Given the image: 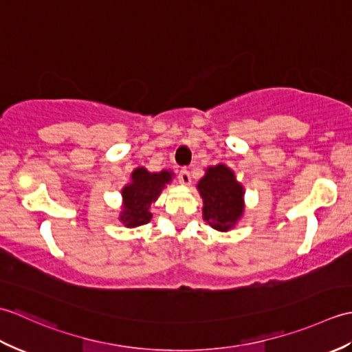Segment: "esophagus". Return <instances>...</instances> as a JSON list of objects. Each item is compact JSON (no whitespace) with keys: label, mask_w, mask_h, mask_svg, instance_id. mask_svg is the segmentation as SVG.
Instances as JSON below:
<instances>
[{"label":"esophagus","mask_w":352,"mask_h":352,"mask_svg":"<svg viewBox=\"0 0 352 352\" xmlns=\"http://www.w3.org/2000/svg\"><path fill=\"white\" fill-rule=\"evenodd\" d=\"M178 182H180L183 186L190 184V174L188 169H182L180 172H178Z\"/></svg>","instance_id":"obj_1"}]
</instances>
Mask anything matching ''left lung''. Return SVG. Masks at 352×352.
<instances>
[{"instance_id":"8db88e82","label":"left lung","mask_w":352,"mask_h":352,"mask_svg":"<svg viewBox=\"0 0 352 352\" xmlns=\"http://www.w3.org/2000/svg\"><path fill=\"white\" fill-rule=\"evenodd\" d=\"M203 198V218L218 231L233 228L243 213V188L236 182L234 172L226 164H216L206 169V175L198 183Z\"/></svg>"}]
</instances>
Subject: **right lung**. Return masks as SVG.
<instances>
[{"mask_svg":"<svg viewBox=\"0 0 352 352\" xmlns=\"http://www.w3.org/2000/svg\"><path fill=\"white\" fill-rule=\"evenodd\" d=\"M170 170L149 172L145 168H136L131 172V183L122 189V212L119 214L125 227L133 228L148 223L153 218L149 207L160 195L166 184L172 182Z\"/></svg>","mask_w":352,"mask_h":352,"instance_id":"right-lung-1","label":"right lung"}]
</instances>
